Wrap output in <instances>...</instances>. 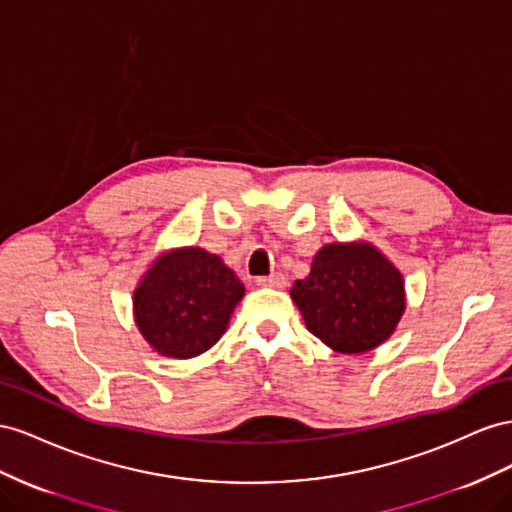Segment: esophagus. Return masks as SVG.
Returning <instances> with one entry per match:
<instances>
[{"label": "esophagus", "instance_id": "esophagus-1", "mask_svg": "<svg viewBox=\"0 0 512 512\" xmlns=\"http://www.w3.org/2000/svg\"><path fill=\"white\" fill-rule=\"evenodd\" d=\"M257 285H261V287H285L287 285V279H285V274H281V272H276V274H270V276H257Z\"/></svg>", "mask_w": 512, "mask_h": 512}]
</instances>
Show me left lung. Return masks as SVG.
<instances>
[{
    "label": "left lung",
    "instance_id": "1",
    "mask_svg": "<svg viewBox=\"0 0 512 512\" xmlns=\"http://www.w3.org/2000/svg\"><path fill=\"white\" fill-rule=\"evenodd\" d=\"M304 324L334 352L364 354L382 345L405 311L401 272L369 242L319 248L306 279L291 287Z\"/></svg>",
    "mask_w": 512,
    "mask_h": 512
}]
</instances>
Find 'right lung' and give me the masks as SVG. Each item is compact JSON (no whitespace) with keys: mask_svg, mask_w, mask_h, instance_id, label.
I'll use <instances>...</instances> for the list:
<instances>
[{"mask_svg":"<svg viewBox=\"0 0 512 512\" xmlns=\"http://www.w3.org/2000/svg\"><path fill=\"white\" fill-rule=\"evenodd\" d=\"M242 296L244 285L221 257L184 246L160 255L141 276L133 311L154 352L186 360L223 337Z\"/></svg>","mask_w":512,"mask_h":512,"instance_id":"add662e5","label":"right lung"}]
</instances>
